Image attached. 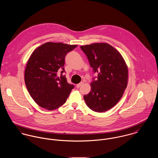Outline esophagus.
I'll list each match as a JSON object with an SVG mask.
<instances>
[{
    "label": "esophagus",
    "mask_w": 158,
    "mask_h": 158,
    "mask_svg": "<svg viewBox=\"0 0 158 158\" xmlns=\"http://www.w3.org/2000/svg\"><path fill=\"white\" fill-rule=\"evenodd\" d=\"M83 82H80L79 84H77L76 85V88H79L81 86H82V85H83Z\"/></svg>",
    "instance_id": "obj_1"
}]
</instances>
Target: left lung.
Returning a JSON list of instances; mask_svg holds the SVG:
<instances>
[{"instance_id": "left-lung-1", "label": "left lung", "mask_w": 158, "mask_h": 158, "mask_svg": "<svg viewBox=\"0 0 158 158\" xmlns=\"http://www.w3.org/2000/svg\"><path fill=\"white\" fill-rule=\"evenodd\" d=\"M93 72L91 91L84 96L88 106L94 111L104 112L116 105L127 86L128 68L119 52L106 43L81 46Z\"/></svg>"}]
</instances>
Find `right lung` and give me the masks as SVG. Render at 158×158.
<instances>
[{"label":"right lung","mask_w":158,"mask_h":158,"mask_svg":"<svg viewBox=\"0 0 158 158\" xmlns=\"http://www.w3.org/2000/svg\"><path fill=\"white\" fill-rule=\"evenodd\" d=\"M77 47L47 42L31 54L25 71V82L31 97L40 107L53 110L67 101L74 86L62 75L65 58Z\"/></svg>","instance_id":"add662e5"}]
</instances>
